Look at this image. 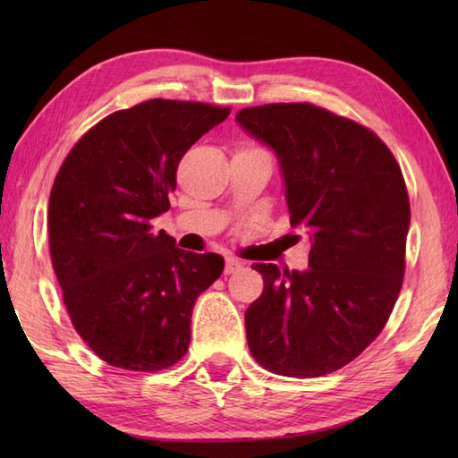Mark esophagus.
<instances>
[{"label": "esophagus", "mask_w": 458, "mask_h": 458, "mask_svg": "<svg viewBox=\"0 0 458 458\" xmlns=\"http://www.w3.org/2000/svg\"><path fill=\"white\" fill-rule=\"evenodd\" d=\"M242 267V261L234 259V258H228L226 259V266H224V274L230 276V274H236V271Z\"/></svg>", "instance_id": "34e87169"}]
</instances>
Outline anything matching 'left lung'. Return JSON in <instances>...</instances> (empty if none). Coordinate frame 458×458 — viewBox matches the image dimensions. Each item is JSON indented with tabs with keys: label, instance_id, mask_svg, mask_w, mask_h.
Here are the masks:
<instances>
[{
	"label": "left lung",
	"instance_id": "left-lung-1",
	"mask_svg": "<svg viewBox=\"0 0 458 458\" xmlns=\"http://www.w3.org/2000/svg\"><path fill=\"white\" fill-rule=\"evenodd\" d=\"M236 122L274 149L291 226L310 240L305 271L251 266L264 293L246 310L250 352L279 376L330 374L372 344L402 291V169L374 131L313 104L244 108Z\"/></svg>",
	"mask_w": 458,
	"mask_h": 458
}]
</instances>
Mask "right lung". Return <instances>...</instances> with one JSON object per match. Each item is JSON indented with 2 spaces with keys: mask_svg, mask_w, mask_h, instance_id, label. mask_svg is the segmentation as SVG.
<instances>
[{
  "mask_svg": "<svg viewBox=\"0 0 458 458\" xmlns=\"http://www.w3.org/2000/svg\"><path fill=\"white\" fill-rule=\"evenodd\" d=\"M230 108L148 100L86 131L56 173L48 246L72 327L104 362L157 372L187 354L194 301L218 254L174 246L151 220L169 210L184 153Z\"/></svg>",
  "mask_w": 458,
  "mask_h": 458,
  "instance_id": "right-lung-1",
  "label": "right lung"
}]
</instances>
